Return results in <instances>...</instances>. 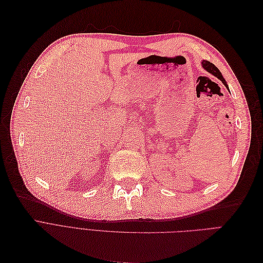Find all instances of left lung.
Masks as SVG:
<instances>
[{
    "instance_id": "8db88e82",
    "label": "left lung",
    "mask_w": 263,
    "mask_h": 263,
    "mask_svg": "<svg viewBox=\"0 0 263 263\" xmlns=\"http://www.w3.org/2000/svg\"><path fill=\"white\" fill-rule=\"evenodd\" d=\"M202 66H203V68L208 71V72H210V73H212L213 76H215V77H217L219 80L224 83V85L226 86V87H228V85H227V82L225 81V79L222 78V76H221V73H220V71L218 70V68L217 67H215V65H213L212 62H210V61H208V60H203L202 61Z\"/></svg>"
}]
</instances>
